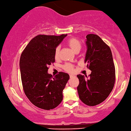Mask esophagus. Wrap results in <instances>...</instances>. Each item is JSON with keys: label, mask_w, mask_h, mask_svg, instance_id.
<instances>
[{"label": "esophagus", "mask_w": 131, "mask_h": 131, "mask_svg": "<svg viewBox=\"0 0 131 131\" xmlns=\"http://www.w3.org/2000/svg\"><path fill=\"white\" fill-rule=\"evenodd\" d=\"M75 76H74V75H72V74H70V78H75Z\"/></svg>", "instance_id": "34e87169"}]
</instances>
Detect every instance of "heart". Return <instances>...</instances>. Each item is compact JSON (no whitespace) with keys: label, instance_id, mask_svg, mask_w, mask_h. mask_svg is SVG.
Instances as JSON below:
<instances>
[{"label":"heart","instance_id":"obj_1","mask_svg":"<svg viewBox=\"0 0 131 131\" xmlns=\"http://www.w3.org/2000/svg\"><path fill=\"white\" fill-rule=\"evenodd\" d=\"M67 44L72 51L75 53H78L80 51L82 48V42L78 38L72 37L68 39L67 41ZM60 50H61V47L59 46L56 48L55 50V58L56 59H59L60 55ZM63 69L66 71L68 72H73L74 70L73 66L70 63H66L63 66Z\"/></svg>","mask_w":131,"mask_h":131}]
</instances>
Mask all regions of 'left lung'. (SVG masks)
<instances>
[{"mask_svg": "<svg viewBox=\"0 0 131 131\" xmlns=\"http://www.w3.org/2000/svg\"><path fill=\"white\" fill-rule=\"evenodd\" d=\"M84 62L92 70L89 78L77 75V89L81 101L89 106L102 103L110 94L115 80V69L110 48L95 34L86 36Z\"/></svg>", "mask_w": 131, "mask_h": 131, "instance_id": "obj_1", "label": "left lung"}]
</instances>
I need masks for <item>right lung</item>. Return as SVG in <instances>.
Instances as JSON below:
<instances>
[{"label": "right lung", "instance_id": "1", "mask_svg": "<svg viewBox=\"0 0 131 131\" xmlns=\"http://www.w3.org/2000/svg\"><path fill=\"white\" fill-rule=\"evenodd\" d=\"M67 34L59 36L38 35L30 41L20 59L24 92L39 108L53 109L61 103L63 90L69 75L64 72L52 76L48 67L55 62V50Z\"/></svg>", "mask_w": 131, "mask_h": 131}]
</instances>
